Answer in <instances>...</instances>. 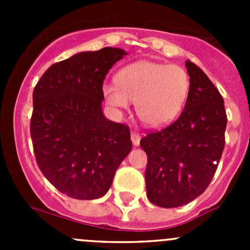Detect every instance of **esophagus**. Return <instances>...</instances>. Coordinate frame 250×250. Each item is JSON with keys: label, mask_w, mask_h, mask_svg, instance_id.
<instances>
[{"label": "esophagus", "mask_w": 250, "mask_h": 250, "mask_svg": "<svg viewBox=\"0 0 250 250\" xmlns=\"http://www.w3.org/2000/svg\"><path fill=\"white\" fill-rule=\"evenodd\" d=\"M130 139H132V143L134 146H138L140 144V135L138 134V133L132 132V134H130Z\"/></svg>", "instance_id": "esophagus-1"}]
</instances>
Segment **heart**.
Segmentation results:
<instances>
[{
	"instance_id": "1",
	"label": "heart",
	"mask_w": 250,
	"mask_h": 250,
	"mask_svg": "<svg viewBox=\"0 0 250 250\" xmlns=\"http://www.w3.org/2000/svg\"><path fill=\"white\" fill-rule=\"evenodd\" d=\"M116 83H105L103 94L116 109H128L135 102V112L144 125L160 128L173 122L188 100L190 76L184 67L140 60L123 67Z\"/></svg>"
}]
</instances>
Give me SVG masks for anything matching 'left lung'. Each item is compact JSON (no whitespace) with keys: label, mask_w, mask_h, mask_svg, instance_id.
I'll list each match as a JSON object with an SVG mask.
<instances>
[{"label":"left lung","mask_w":250,"mask_h":250,"mask_svg":"<svg viewBox=\"0 0 250 250\" xmlns=\"http://www.w3.org/2000/svg\"><path fill=\"white\" fill-rule=\"evenodd\" d=\"M190 92L178 120L140 140L147 155L146 195L162 208L188 204L210 184L225 146L224 99L208 76L185 62Z\"/></svg>","instance_id":"obj_1"}]
</instances>
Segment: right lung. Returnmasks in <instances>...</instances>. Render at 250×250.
Instances as JSON below:
<instances>
[{
  "label": "right lung",
  "instance_id": "1",
  "mask_svg": "<svg viewBox=\"0 0 250 250\" xmlns=\"http://www.w3.org/2000/svg\"><path fill=\"white\" fill-rule=\"evenodd\" d=\"M125 55L112 47L77 53L53 64L34 89L30 132L37 165L71 198L103 197L132 150L129 128L102 110L105 76Z\"/></svg>",
  "mask_w": 250,
  "mask_h": 250
}]
</instances>
